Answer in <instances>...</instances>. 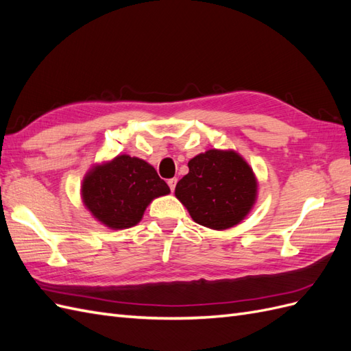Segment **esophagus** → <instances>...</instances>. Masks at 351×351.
<instances>
[{
  "label": "esophagus",
  "mask_w": 351,
  "mask_h": 351,
  "mask_svg": "<svg viewBox=\"0 0 351 351\" xmlns=\"http://www.w3.org/2000/svg\"><path fill=\"white\" fill-rule=\"evenodd\" d=\"M176 184H177V178H169L168 180V186H169V189H171V192H174Z\"/></svg>",
  "instance_id": "1"
}]
</instances>
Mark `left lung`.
Returning <instances> with one entry per match:
<instances>
[{
    "label": "left lung",
    "mask_w": 351,
    "mask_h": 351,
    "mask_svg": "<svg viewBox=\"0 0 351 351\" xmlns=\"http://www.w3.org/2000/svg\"><path fill=\"white\" fill-rule=\"evenodd\" d=\"M256 178L232 151L210 149L189 161V173L176 186V196L197 224L227 230L249 214L256 199Z\"/></svg>",
    "instance_id": "left-lung-1"
}]
</instances>
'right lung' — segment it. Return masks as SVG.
Masks as SVG:
<instances>
[{"mask_svg":"<svg viewBox=\"0 0 351 351\" xmlns=\"http://www.w3.org/2000/svg\"><path fill=\"white\" fill-rule=\"evenodd\" d=\"M169 193L155 168L143 159L120 155L84 177L82 196L92 215L110 228L136 226L151 200Z\"/></svg>","mask_w":351,"mask_h":351,"instance_id":"right-lung-1","label":"right lung"}]
</instances>
